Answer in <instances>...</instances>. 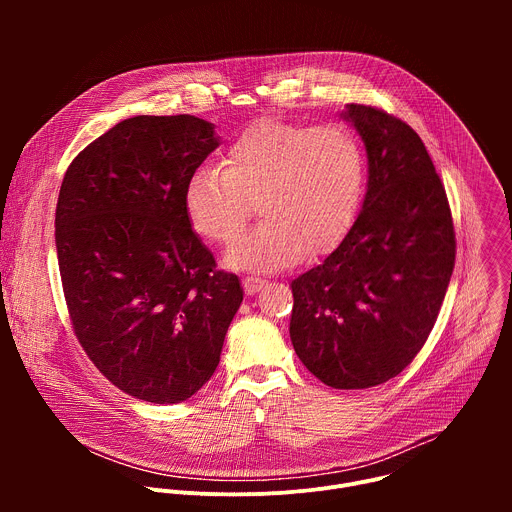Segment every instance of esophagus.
I'll use <instances>...</instances> for the list:
<instances>
[{
	"mask_svg": "<svg viewBox=\"0 0 512 512\" xmlns=\"http://www.w3.org/2000/svg\"><path fill=\"white\" fill-rule=\"evenodd\" d=\"M263 285H265V279H261V277L247 275V277L243 279V287H245V294H247V296H255Z\"/></svg>",
	"mask_w": 512,
	"mask_h": 512,
	"instance_id": "esophagus-1",
	"label": "esophagus"
}]
</instances>
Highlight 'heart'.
<instances>
[{"mask_svg": "<svg viewBox=\"0 0 512 512\" xmlns=\"http://www.w3.org/2000/svg\"><path fill=\"white\" fill-rule=\"evenodd\" d=\"M364 188L367 154L350 129L261 119L231 141L223 168L188 176L182 202L190 227L218 245L239 237L257 202L265 221L231 247L227 265L271 273L332 251L352 229Z\"/></svg>", "mask_w": 512, "mask_h": 512, "instance_id": "heart-1", "label": "heart"}]
</instances>
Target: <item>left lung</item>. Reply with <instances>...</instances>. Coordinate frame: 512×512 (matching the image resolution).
<instances>
[{
	"mask_svg": "<svg viewBox=\"0 0 512 512\" xmlns=\"http://www.w3.org/2000/svg\"><path fill=\"white\" fill-rule=\"evenodd\" d=\"M342 117L367 148V194L342 243L291 281L289 336L324 385L369 389L423 348L454 271L456 233L421 137L377 107L350 103Z\"/></svg>",
	"mask_w": 512,
	"mask_h": 512,
	"instance_id": "1",
	"label": "left lung"
}]
</instances>
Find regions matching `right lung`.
Returning a JSON list of instances; mask_svg holds the SVG:
<instances>
[{"label":"right lung","mask_w":512,"mask_h":512,"mask_svg":"<svg viewBox=\"0 0 512 512\" xmlns=\"http://www.w3.org/2000/svg\"><path fill=\"white\" fill-rule=\"evenodd\" d=\"M218 148L194 115H137L72 160L56 204L62 291L83 350L123 393L160 405L216 371L243 302L184 210L188 176Z\"/></svg>","instance_id":"obj_1"}]
</instances>
